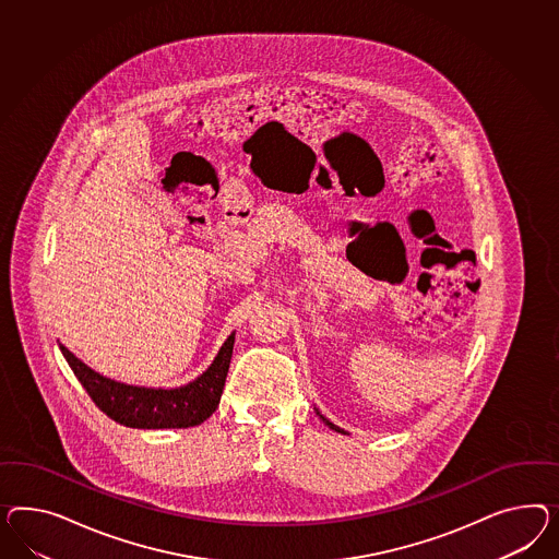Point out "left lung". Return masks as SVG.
Returning <instances> with one entry per match:
<instances>
[{
	"label": "left lung",
	"instance_id": "obj_1",
	"mask_svg": "<svg viewBox=\"0 0 559 559\" xmlns=\"http://www.w3.org/2000/svg\"><path fill=\"white\" fill-rule=\"evenodd\" d=\"M316 413H318L319 419H321V421L325 423V425H328V427H330V429H333V431H337V433H344V436H346V431H344V429H342V427H337V425H335V423L330 421V419H328V417H325V415H321V413H319L318 407H316Z\"/></svg>",
	"mask_w": 559,
	"mask_h": 559
}]
</instances>
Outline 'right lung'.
Segmentation results:
<instances>
[{"label":"right lung","mask_w":559,"mask_h":559,"mask_svg":"<svg viewBox=\"0 0 559 559\" xmlns=\"http://www.w3.org/2000/svg\"><path fill=\"white\" fill-rule=\"evenodd\" d=\"M234 340L236 333L227 335L210 368L195 380L175 389H154L118 382L95 372L62 344L59 347L93 403L109 419L134 429H187L210 419L219 405L234 352Z\"/></svg>","instance_id":"right-lung-1"}]
</instances>
